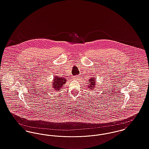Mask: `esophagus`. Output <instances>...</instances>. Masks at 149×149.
Here are the masks:
<instances>
[{
  "label": "esophagus",
  "instance_id": "1",
  "mask_svg": "<svg viewBox=\"0 0 149 149\" xmlns=\"http://www.w3.org/2000/svg\"><path fill=\"white\" fill-rule=\"evenodd\" d=\"M73 79H74V80H79V76H74V77H73Z\"/></svg>",
  "mask_w": 149,
  "mask_h": 149
}]
</instances>
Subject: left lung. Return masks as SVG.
Here are the masks:
<instances>
[{
	"instance_id": "obj_1",
	"label": "left lung",
	"mask_w": 149,
	"mask_h": 149,
	"mask_svg": "<svg viewBox=\"0 0 149 149\" xmlns=\"http://www.w3.org/2000/svg\"><path fill=\"white\" fill-rule=\"evenodd\" d=\"M89 85L88 86V88L91 89L92 90L95 88V86L96 85H95V78L94 77H91V79H90V80H89Z\"/></svg>"
}]
</instances>
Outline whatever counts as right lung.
<instances>
[{"label":"right lung","mask_w":149,"mask_h":149,"mask_svg":"<svg viewBox=\"0 0 149 149\" xmlns=\"http://www.w3.org/2000/svg\"><path fill=\"white\" fill-rule=\"evenodd\" d=\"M67 79L64 77H54V80L52 81V87L54 90L58 91L60 90L65 84L66 83Z\"/></svg>","instance_id":"add662e5"}]
</instances>
